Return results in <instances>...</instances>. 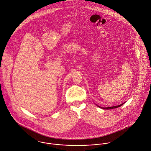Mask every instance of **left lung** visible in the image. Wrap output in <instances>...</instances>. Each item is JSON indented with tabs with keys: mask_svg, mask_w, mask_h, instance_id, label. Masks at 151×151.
<instances>
[{
	"mask_svg": "<svg viewBox=\"0 0 151 151\" xmlns=\"http://www.w3.org/2000/svg\"><path fill=\"white\" fill-rule=\"evenodd\" d=\"M124 103H122V104H121L120 105H118V106H113V107H100V106H97L98 107H99L100 108H101V109H106V110H109V109H115V108H118V107H120L121 106L122 104H124Z\"/></svg>",
	"mask_w": 151,
	"mask_h": 151,
	"instance_id": "left-lung-1",
	"label": "left lung"
}]
</instances>
